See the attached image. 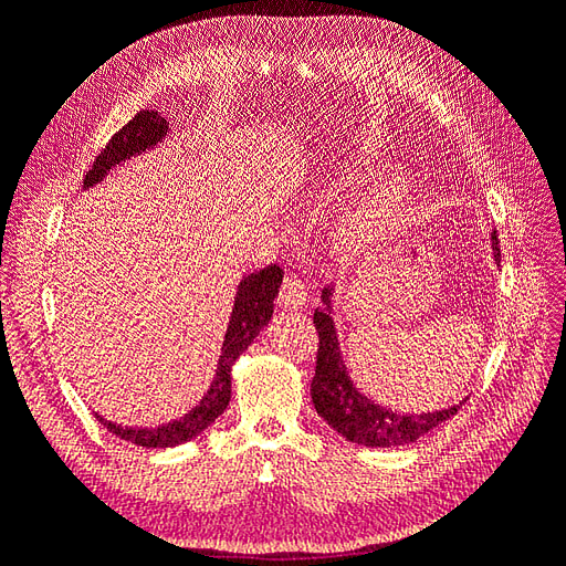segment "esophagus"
<instances>
[{
  "mask_svg": "<svg viewBox=\"0 0 566 566\" xmlns=\"http://www.w3.org/2000/svg\"><path fill=\"white\" fill-rule=\"evenodd\" d=\"M306 302V287L297 276H285L281 293H279V306H285V310H297Z\"/></svg>",
  "mask_w": 566,
  "mask_h": 566,
  "instance_id": "1",
  "label": "esophagus"
}]
</instances>
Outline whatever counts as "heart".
Masks as SVG:
<instances>
[{
    "mask_svg": "<svg viewBox=\"0 0 566 566\" xmlns=\"http://www.w3.org/2000/svg\"><path fill=\"white\" fill-rule=\"evenodd\" d=\"M375 160H378V150L370 148L368 144H361L349 167H345V172L349 175L352 167L366 169ZM342 186H345L342 179L323 184L318 188V200L335 198ZM410 196H413V188H410V181L403 172H387L375 179L337 217L333 229L335 248L342 254H358L373 243L385 241L387 235L397 233L410 210Z\"/></svg>",
    "mask_w": 566,
    "mask_h": 566,
    "instance_id": "1",
    "label": "heart"
}]
</instances>
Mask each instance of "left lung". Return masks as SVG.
Here are the masks:
<instances>
[{
	"mask_svg": "<svg viewBox=\"0 0 566 566\" xmlns=\"http://www.w3.org/2000/svg\"><path fill=\"white\" fill-rule=\"evenodd\" d=\"M491 248L495 262L501 264L499 235H491ZM331 287L323 290V304L314 312V323L318 333L316 373L312 380V401L316 413L328 422L335 432L347 441H356L361 447H403V443L418 441L434 427L453 418L462 403L434 410V413H394L366 399L349 380V373L339 354V342L331 316Z\"/></svg>",
	"mask_w": 566,
	"mask_h": 566,
	"instance_id": "8db88e82",
	"label": "left lung"
}]
</instances>
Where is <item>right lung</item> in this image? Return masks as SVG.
Listing matches in <instances>:
<instances>
[{
    "mask_svg": "<svg viewBox=\"0 0 566 566\" xmlns=\"http://www.w3.org/2000/svg\"><path fill=\"white\" fill-rule=\"evenodd\" d=\"M167 125L169 123L163 115H158V111L136 113L123 129L111 136L106 148L98 153L87 177H84V188L98 184L115 165L136 156V153L156 146L167 134ZM281 281H283L281 266L271 264L266 269L250 273V276H245L241 285H238V295L231 312L229 331L224 337V347H221V358H219L214 380L208 394L202 397V401L193 410H188L181 420L167 422L163 427H150V430L123 427L96 416L98 422L115 437L146 449L179 447V443L191 441L202 430H208V427L224 413L231 401V366L235 364V358L252 345V339L260 335V331L271 321L273 300L279 295Z\"/></svg>",
    "mask_w": 566,
    "mask_h": 566,
    "instance_id": "obj_1",
    "label": "right lung"
}]
</instances>
